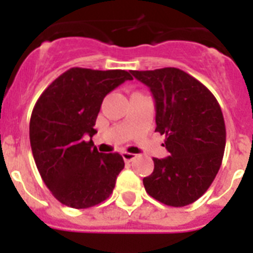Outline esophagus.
Here are the masks:
<instances>
[{
	"label": "esophagus",
	"instance_id": "esophagus-1",
	"mask_svg": "<svg viewBox=\"0 0 253 253\" xmlns=\"http://www.w3.org/2000/svg\"><path fill=\"white\" fill-rule=\"evenodd\" d=\"M122 156H123V160H125L126 163H130L132 162L134 159H136V155L131 154V152H123Z\"/></svg>",
	"mask_w": 253,
	"mask_h": 253
}]
</instances>
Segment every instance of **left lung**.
<instances>
[{
  "label": "left lung",
  "instance_id": "1",
  "mask_svg": "<svg viewBox=\"0 0 253 253\" xmlns=\"http://www.w3.org/2000/svg\"><path fill=\"white\" fill-rule=\"evenodd\" d=\"M150 87L156 103V130L166 135L170 156L154 159L143 178L152 198L173 208L196 202L222 166L226 126L219 103L202 83L178 68L131 71Z\"/></svg>",
  "mask_w": 253,
  "mask_h": 253
}]
</instances>
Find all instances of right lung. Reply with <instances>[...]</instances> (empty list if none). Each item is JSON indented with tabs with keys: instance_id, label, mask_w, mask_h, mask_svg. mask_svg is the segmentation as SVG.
I'll use <instances>...</instances> for the list:
<instances>
[{
	"instance_id": "obj_1",
	"label": "right lung",
	"mask_w": 253,
	"mask_h": 253,
	"mask_svg": "<svg viewBox=\"0 0 253 253\" xmlns=\"http://www.w3.org/2000/svg\"><path fill=\"white\" fill-rule=\"evenodd\" d=\"M132 80L127 71L71 68L47 86L33 109L30 144L49 192L65 206L87 209L107 200L125 168L119 154L93 146L95 119L107 93ZM91 136L90 141L86 138Z\"/></svg>"
}]
</instances>
